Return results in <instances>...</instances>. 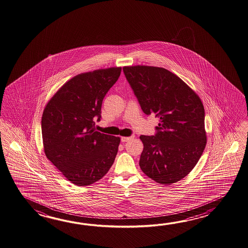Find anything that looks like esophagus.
Listing matches in <instances>:
<instances>
[{"label": "esophagus", "instance_id": "obj_1", "mask_svg": "<svg viewBox=\"0 0 248 248\" xmlns=\"http://www.w3.org/2000/svg\"><path fill=\"white\" fill-rule=\"evenodd\" d=\"M134 138V137H122V142H128V141H130Z\"/></svg>", "mask_w": 248, "mask_h": 248}]
</instances>
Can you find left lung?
<instances>
[{
	"instance_id": "obj_1",
	"label": "left lung",
	"mask_w": 248,
	"mask_h": 248,
	"mask_svg": "<svg viewBox=\"0 0 248 248\" xmlns=\"http://www.w3.org/2000/svg\"><path fill=\"white\" fill-rule=\"evenodd\" d=\"M123 72L142 111L160 120L155 136L140 137L143 150L139 166L158 184H174L193 169L206 147L202 101L167 69L134 65L124 66Z\"/></svg>"
}]
</instances>
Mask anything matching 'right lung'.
Instances as JSON below:
<instances>
[{"label":"right lung","mask_w":248,"mask_h":248,"mask_svg":"<svg viewBox=\"0 0 248 248\" xmlns=\"http://www.w3.org/2000/svg\"><path fill=\"white\" fill-rule=\"evenodd\" d=\"M122 67L98 69L69 79L54 94L42 118V142L49 161L77 186L92 185L111 169L121 138L95 131L103 99Z\"/></svg>","instance_id":"obj_1"}]
</instances>
